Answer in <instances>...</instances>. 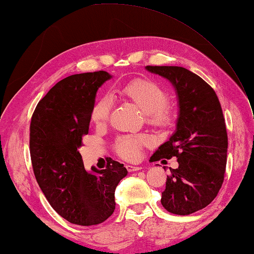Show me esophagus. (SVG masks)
<instances>
[{
    "label": "esophagus",
    "mask_w": 254,
    "mask_h": 254,
    "mask_svg": "<svg viewBox=\"0 0 254 254\" xmlns=\"http://www.w3.org/2000/svg\"><path fill=\"white\" fill-rule=\"evenodd\" d=\"M127 170L128 172H137V171H140L141 167L140 166H134V165H127Z\"/></svg>",
    "instance_id": "34e87169"
}]
</instances>
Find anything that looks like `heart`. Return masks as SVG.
<instances>
[{
	"label": "heart",
	"mask_w": 254,
	"mask_h": 254,
	"mask_svg": "<svg viewBox=\"0 0 254 254\" xmlns=\"http://www.w3.org/2000/svg\"><path fill=\"white\" fill-rule=\"evenodd\" d=\"M117 95L131 101L143 111L150 124L155 126H165L171 122L172 110L166 104L168 96L162 87L150 80L138 79L130 81L114 90ZM111 99L109 96L98 98L93 104L90 113L91 120L97 125L107 122L109 116ZM148 143L146 136H120L115 143V148L119 156L134 161L140 155V148Z\"/></svg>",
	"instance_id": "b5f03b06"
}]
</instances>
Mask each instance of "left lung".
<instances>
[{
	"instance_id": "left-lung-1",
	"label": "left lung",
	"mask_w": 254,
	"mask_h": 254,
	"mask_svg": "<svg viewBox=\"0 0 254 254\" xmlns=\"http://www.w3.org/2000/svg\"><path fill=\"white\" fill-rule=\"evenodd\" d=\"M145 69L172 83L179 105L175 132L150 157H176L179 163L170 168L162 205L173 214H192L216 197L224 181L228 134L220 101L210 84L183 66Z\"/></svg>"
}]
</instances>
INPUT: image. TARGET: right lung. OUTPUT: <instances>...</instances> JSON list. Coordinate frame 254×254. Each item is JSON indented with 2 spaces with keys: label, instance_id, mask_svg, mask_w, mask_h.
<instances>
[{
  "label": "right lung",
  "instance_id": "right-lung-1",
  "mask_svg": "<svg viewBox=\"0 0 254 254\" xmlns=\"http://www.w3.org/2000/svg\"><path fill=\"white\" fill-rule=\"evenodd\" d=\"M113 78L106 71L69 75L56 83L35 108L30 154L40 189L58 214L72 224L102 223L116 207V186L128 174L111 159L106 170H84L82 136L88 134L98 89Z\"/></svg>",
  "mask_w": 254,
  "mask_h": 254
}]
</instances>
